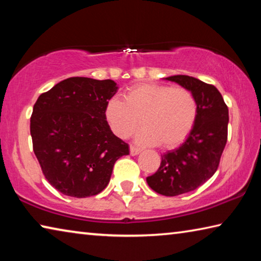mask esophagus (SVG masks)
Returning <instances> with one entry per match:
<instances>
[{
  "label": "esophagus",
  "mask_w": 261,
  "mask_h": 261,
  "mask_svg": "<svg viewBox=\"0 0 261 261\" xmlns=\"http://www.w3.org/2000/svg\"><path fill=\"white\" fill-rule=\"evenodd\" d=\"M140 153V148L134 146V145H130V154L131 155H138Z\"/></svg>",
  "instance_id": "obj_1"
}]
</instances>
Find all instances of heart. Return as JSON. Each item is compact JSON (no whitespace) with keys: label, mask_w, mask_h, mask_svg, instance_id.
Returning <instances> with one entry per match:
<instances>
[{"label":"heart","mask_w":261,"mask_h":261,"mask_svg":"<svg viewBox=\"0 0 261 261\" xmlns=\"http://www.w3.org/2000/svg\"><path fill=\"white\" fill-rule=\"evenodd\" d=\"M198 103L191 91L160 84H138L123 93V101L112 98L105 107L110 130L127 138L140 124L137 143L163 148L178 146L196 124Z\"/></svg>","instance_id":"obj_1"}]
</instances>
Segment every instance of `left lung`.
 I'll use <instances>...</instances> for the list:
<instances>
[{"instance_id": "1", "label": "left lung", "mask_w": 261, "mask_h": 261, "mask_svg": "<svg viewBox=\"0 0 261 261\" xmlns=\"http://www.w3.org/2000/svg\"><path fill=\"white\" fill-rule=\"evenodd\" d=\"M166 79L191 91L198 103L191 134L178 148L161 155L156 173L146 178L154 191L174 197L193 191L214 175L227 144L229 113L215 86L185 74Z\"/></svg>"}]
</instances>
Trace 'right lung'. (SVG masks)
Wrapping results in <instances>:
<instances>
[{
  "mask_svg": "<svg viewBox=\"0 0 261 261\" xmlns=\"http://www.w3.org/2000/svg\"><path fill=\"white\" fill-rule=\"evenodd\" d=\"M112 79L71 77L39 96L31 116L33 151L42 174L65 196L86 198L107 187L113 167L129 154L105 107L117 91Z\"/></svg>",
  "mask_w": 261,
  "mask_h": 261,
  "instance_id": "obj_1",
  "label": "right lung"
}]
</instances>
